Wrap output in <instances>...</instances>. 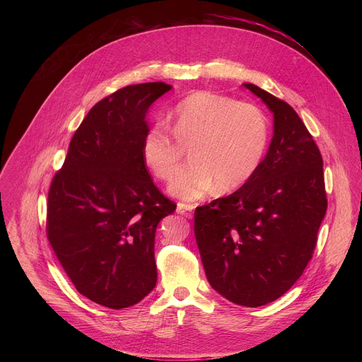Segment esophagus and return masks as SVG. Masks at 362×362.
Masks as SVG:
<instances>
[{"mask_svg": "<svg viewBox=\"0 0 362 362\" xmlns=\"http://www.w3.org/2000/svg\"><path fill=\"white\" fill-rule=\"evenodd\" d=\"M193 209H194V206L190 203H183V202L177 203V214H180L189 219L193 216Z\"/></svg>", "mask_w": 362, "mask_h": 362, "instance_id": "obj_1", "label": "esophagus"}]
</instances>
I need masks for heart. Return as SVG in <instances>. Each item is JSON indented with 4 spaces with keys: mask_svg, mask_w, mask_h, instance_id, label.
Instances as JSON below:
<instances>
[{
    "mask_svg": "<svg viewBox=\"0 0 362 362\" xmlns=\"http://www.w3.org/2000/svg\"><path fill=\"white\" fill-rule=\"evenodd\" d=\"M269 140L265 113L253 103L202 90L175 109L172 132L154 124L141 141V158L160 180L173 177L189 147L192 160L182 168L169 190L196 200L218 186L230 192L243 186L261 166Z\"/></svg>",
    "mask_w": 362,
    "mask_h": 362,
    "instance_id": "b5f03b06",
    "label": "heart"
}]
</instances>
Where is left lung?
I'll return each instance as SVG.
<instances>
[{"instance_id":"1","label":"left lung","mask_w":362,"mask_h":362,"mask_svg":"<svg viewBox=\"0 0 362 362\" xmlns=\"http://www.w3.org/2000/svg\"><path fill=\"white\" fill-rule=\"evenodd\" d=\"M243 86L274 113V137L240 189L196 208L194 236L212 288L255 308L299 279L314 255L328 200L321 151L296 112L255 84Z\"/></svg>"}]
</instances>
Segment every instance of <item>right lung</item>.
Returning a JSON list of instances; mask_svg holds the SVG:
<instances>
[{"label": "right lung", "instance_id": "obj_1", "mask_svg": "<svg viewBox=\"0 0 362 362\" xmlns=\"http://www.w3.org/2000/svg\"><path fill=\"white\" fill-rule=\"evenodd\" d=\"M170 88L133 84L95 103L48 190V242L76 289L106 308H129L158 282L154 236L176 203L153 183L141 141L148 107Z\"/></svg>", "mask_w": 362, "mask_h": 362}]
</instances>
